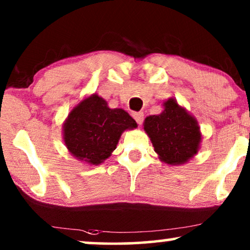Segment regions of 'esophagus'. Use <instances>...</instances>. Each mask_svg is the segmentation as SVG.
<instances>
[{"mask_svg":"<svg viewBox=\"0 0 250 250\" xmlns=\"http://www.w3.org/2000/svg\"><path fill=\"white\" fill-rule=\"evenodd\" d=\"M132 116L138 124H141V123L144 122V112H141V111L140 112H133Z\"/></svg>","mask_w":250,"mask_h":250,"instance_id":"esophagus-1","label":"esophagus"}]
</instances>
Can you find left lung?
<instances>
[{
    "label": "left lung",
    "instance_id": "8db88e82",
    "mask_svg": "<svg viewBox=\"0 0 250 250\" xmlns=\"http://www.w3.org/2000/svg\"><path fill=\"white\" fill-rule=\"evenodd\" d=\"M160 115L149 116L145 131L150 138L155 151L167 164H184L199 150L201 133L195 119L176 100L168 99Z\"/></svg>",
    "mask_w": 250,
    "mask_h": 250
}]
</instances>
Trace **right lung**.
Wrapping results in <instances>:
<instances>
[{
	"label": "right lung",
	"instance_id": "add662e5",
	"mask_svg": "<svg viewBox=\"0 0 250 250\" xmlns=\"http://www.w3.org/2000/svg\"><path fill=\"white\" fill-rule=\"evenodd\" d=\"M137 127L123 109H110L102 97L94 94L80 102L64 124V142L78 160L101 164L118 144L122 133Z\"/></svg>",
	"mask_w": 250,
	"mask_h": 250
}]
</instances>
